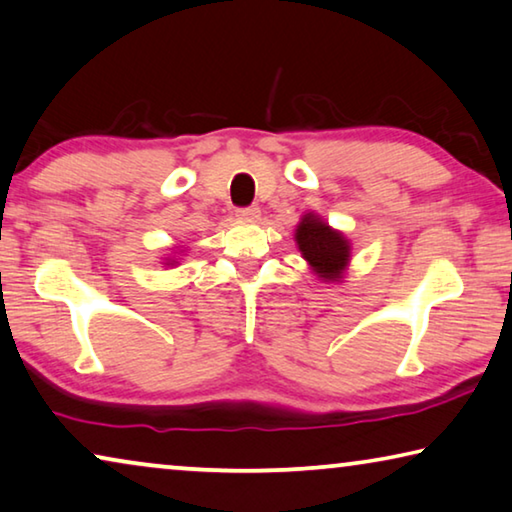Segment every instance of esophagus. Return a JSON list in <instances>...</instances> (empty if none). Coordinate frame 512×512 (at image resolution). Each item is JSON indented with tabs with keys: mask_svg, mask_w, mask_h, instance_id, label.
<instances>
[{
	"mask_svg": "<svg viewBox=\"0 0 512 512\" xmlns=\"http://www.w3.org/2000/svg\"><path fill=\"white\" fill-rule=\"evenodd\" d=\"M259 207H241V209H237V216L241 218V221H255V218H259Z\"/></svg>",
	"mask_w": 512,
	"mask_h": 512,
	"instance_id": "esophagus-1",
	"label": "esophagus"
}]
</instances>
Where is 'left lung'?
<instances>
[{
    "instance_id": "8db88e82",
    "label": "left lung",
    "mask_w": 512,
    "mask_h": 512,
    "mask_svg": "<svg viewBox=\"0 0 512 512\" xmlns=\"http://www.w3.org/2000/svg\"><path fill=\"white\" fill-rule=\"evenodd\" d=\"M296 243L300 255L307 259L312 271L326 282H339L351 259V246L342 232L321 221L316 214H305L296 227Z\"/></svg>"
}]
</instances>
